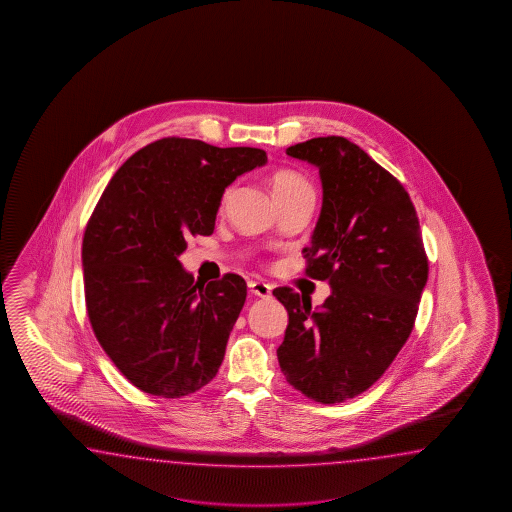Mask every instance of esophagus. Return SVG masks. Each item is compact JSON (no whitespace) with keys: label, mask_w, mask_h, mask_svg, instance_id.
<instances>
[{"label":"esophagus","mask_w":512,"mask_h":512,"mask_svg":"<svg viewBox=\"0 0 512 512\" xmlns=\"http://www.w3.org/2000/svg\"><path fill=\"white\" fill-rule=\"evenodd\" d=\"M249 291H251L254 296L269 298L272 293V287L269 283L260 282V280H249Z\"/></svg>","instance_id":"obj_1"}]
</instances>
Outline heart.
<instances>
[{
	"mask_svg": "<svg viewBox=\"0 0 512 512\" xmlns=\"http://www.w3.org/2000/svg\"><path fill=\"white\" fill-rule=\"evenodd\" d=\"M271 186L274 197L294 196V194H302V192L315 194L313 185L307 181V177L300 174V172H294V170H278V172H274L271 177ZM229 194L230 190L223 194L221 205L227 203Z\"/></svg>",
	"mask_w": 512,
	"mask_h": 512,
	"instance_id": "1",
	"label": "heart"
}]
</instances>
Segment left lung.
<instances>
[{
    "label": "left lung",
    "mask_w": 512,
    "mask_h": 512,
    "mask_svg": "<svg viewBox=\"0 0 512 512\" xmlns=\"http://www.w3.org/2000/svg\"><path fill=\"white\" fill-rule=\"evenodd\" d=\"M318 166L324 201L305 276L333 293L320 309L278 287L289 324L278 362L294 390L316 403L353 399L379 381L414 329L428 280L423 236L404 186L368 153L329 135L287 148Z\"/></svg>",
    "instance_id": "left-lung-1"
}]
</instances>
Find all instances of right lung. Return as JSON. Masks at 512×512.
I'll return each mask as SVG.
<instances>
[{
    "label": "right lung",
    "mask_w": 512,
    "mask_h": 512,
    "mask_svg": "<svg viewBox=\"0 0 512 512\" xmlns=\"http://www.w3.org/2000/svg\"><path fill=\"white\" fill-rule=\"evenodd\" d=\"M267 161L258 148L166 137L133 153L87 221V316L120 373L142 392L179 399L207 386L225 357L247 283L227 272L199 283L177 260L210 236L221 196Z\"/></svg>",
    "instance_id": "right-lung-1"
}]
</instances>
